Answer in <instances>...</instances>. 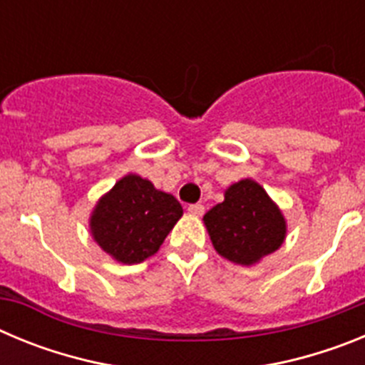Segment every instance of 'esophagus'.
<instances>
[{"label":"esophagus","instance_id":"obj_1","mask_svg":"<svg viewBox=\"0 0 365 365\" xmlns=\"http://www.w3.org/2000/svg\"><path fill=\"white\" fill-rule=\"evenodd\" d=\"M188 212L192 215H195V217H199V215L205 214V206L199 205V202H197V205H190L188 206Z\"/></svg>","mask_w":365,"mask_h":365}]
</instances>
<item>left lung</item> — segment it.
I'll use <instances>...</instances> for the list:
<instances>
[{
  "label": "left lung",
  "instance_id": "8db88e82",
  "mask_svg": "<svg viewBox=\"0 0 365 365\" xmlns=\"http://www.w3.org/2000/svg\"><path fill=\"white\" fill-rule=\"evenodd\" d=\"M202 221L215 252L241 267L259 263L276 252L287 237L285 215L252 179L228 186L225 201L206 212Z\"/></svg>",
  "mask_w": 365,
  "mask_h": 365
}]
</instances>
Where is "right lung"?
Segmentation results:
<instances>
[{
  "label": "right lung",
  "instance_id": "1",
  "mask_svg": "<svg viewBox=\"0 0 365 365\" xmlns=\"http://www.w3.org/2000/svg\"><path fill=\"white\" fill-rule=\"evenodd\" d=\"M182 217L172 193L128 173L96 201L89 217L93 240L118 263L135 265L153 256Z\"/></svg>",
  "mask_w": 365,
  "mask_h": 365
}]
</instances>
